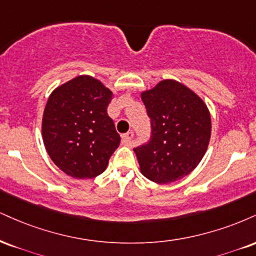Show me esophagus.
I'll return each instance as SVG.
<instances>
[{"instance_id": "esophagus-1", "label": "esophagus", "mask_w": 256, "mask_h": 256, "mask_svg": "<svg viewBox=\"0 0 256 256\" xmlns=\"http://www.w3.org/2000/svg\"><path fill=\"white\" fill-rule=\"evenodd\" d=\"M132 138H134V132L128 131V134H122V143H124V144H130L131 140H132Z\"/></svg>"}]
</instances>
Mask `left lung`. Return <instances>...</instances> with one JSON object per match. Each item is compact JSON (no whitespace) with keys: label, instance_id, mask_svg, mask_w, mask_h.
Wrapping results in <instances>:
<instances>
[{"label":"left lung","instance_id":"1","mask_svg":"<svg viewBox=\"0 0 256 256\" xmlns=\"http://www.w3.org/2000/svg\"><path fill=\"white\" fill-rule=\"evenodd\" d=\"M152 140L134 149L140 173L156 184L180 180L199 164L211 138V114L198 94L167 78L143 90Z\"/></svg>","mask_w":256,"mask_h":256}]
</instances>
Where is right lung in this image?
I'll return each mask as SVG.
<instances>
[{"instance_id": "obj_1", "label": "right lung", "mask_w": 256, "mask_h": 256, "mask_svg": "<svg viewBox=\"0 0 256 256\" xmlns=\"http://www.w3.org/2000/svg\"><path fill=\"white\" fill-rule=\"evenodd\" d=\"M113 93L100 80L80 75L52 90L42 122V136L52 162L74 178L104 173L120 144L107 106Z\"/></svg>"}]
</instances>
